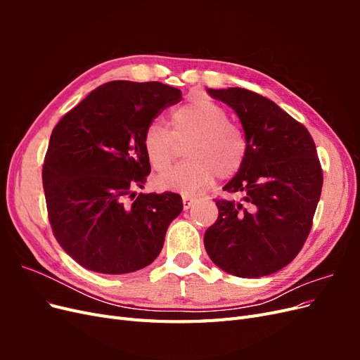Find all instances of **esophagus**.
<instances>
[{
	"label": "esophagus",
	"mask_w": 360,
	"mask_h": 360,
	"mask_svg": "<svg viewBox=\"0 0 360 360\" xmlns=\"http://www.w3.org/2000/svg\"><path fill=\"white\" fill-rule=\"evenodd\" d=\"M193 202H195V198H193V197H188V195H184V197H183V209H184V210L191 209Z\"/></svg>",
	"instance_id": "1"
}]
</instances>
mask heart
Listing matches in <instances>:
<instances>
[{
    "label": "heart",
    "mask_w": 360,
    "mask_h": 360,
    "mask_svg": "<svg viewBox=\"0 0 360 360\" xmlns=\"http://www.w3.org/2000/svg\"><path fill=\"white\" fill-rule=\"evenodd\" d=\"M228 111L207 97H195L171 114V130L162 123L147 126L143 148L151 168L165 171L177 155V143L184 147L186 162L162 174L158 184L162 189L192 195L214 177L226 180L240 171L248 155L243 130Z\"/></svg>",
    "instance_id": "b5f03b06"
}]
</instances>
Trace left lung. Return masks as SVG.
Masks as SVG:
<instances>
[{"mask_svg":"<svg viewBox=\"0 0 360 360\" xmlns=\"http://www.w3.org/2000/svg\"><path fill=\"white\" fill-rule=\"evenodd\" d=\"M207 93L240 118L248 155L224 186L242 200H216L205 250L230 275H271L296 258L311 231L323 186L317 148L308 129L267 97L238 86Z\"/></svg>","mask_w":360,"mask_h":360,"instance_id":"8db88e82","label":"left lung"}]
</instances>
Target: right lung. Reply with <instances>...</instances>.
I'll return each mask as SVG.
<instances>
[{
	"mask_svg": "<svg viewBox=\"0 0 360 360\" xmlns=\"http://www.w3.org/2000/svg\"><path fill=\"white\" fill-rule=\"evenodd\" d=\"M180 101L181 91L162 82L112 81L53 127L41 172L48 216L60 246L82 267L122 275L159 255L181 197L135 188L150 174L147 126Z\"/></svg>",
	"mask_w": 360,
	"mask_h": 360,
	"instance_id": "add662e5",
	"label": "right lung"
}]
</instances>
